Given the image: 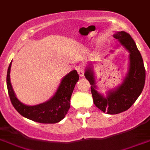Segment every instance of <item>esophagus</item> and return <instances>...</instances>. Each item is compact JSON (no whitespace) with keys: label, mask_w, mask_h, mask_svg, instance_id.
Listing matches in <instances>:
<instances>
[{"label":"esophagus","mask_w":150,"mask_h":150,"mask_svg":"<svg viewBox=\"0 0 150 150\" xmlns=\"http://www.w3.org/2000/svg\"><path fill=\"white\" fill-rule=\"evenodd\" d=\"M76 70H77L78 74L80 75V76H83L84 75V67L83 65H79L76 67Z\"/></svg>","instance_id":"1"}]
</instances>
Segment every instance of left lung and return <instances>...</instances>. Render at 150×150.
Instances as JSON below:
<instances>
[{
    "label": "left lung",
    "instance_id": "1",
    "mask_svg": "<svg viewBox=\"0 0 150 150\" xmlns=\"http://www.w3.org/2000/svg\"><path fill=\"white\" fill-rule=\"evenodd\" d=\"M114 38L117 39L130 52L128 73L121 85L113 90L108 91L107 96L104 97L96 89V81L92 67H87L84 74L91 85L94 104L101 111L109 115H116L129 109L141 94L146 80L143 58L130 34L124 31L117 32L114 35Z\"/></svg>",
    "mask_w": 150,
    "mask_h": 150
}]
</instances>
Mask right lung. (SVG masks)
I'll list each match as a JSON object with an SVG mask.
<instances>
[{
  "mask_svg": "<svg viewBox=\"0 0 150 150\" xmlns=\"http://www.w3.org/2000/svg\"><path fill=\"white\" fill-rule=\"evenodd\" d=\"M11 63L9 65L7 74V90L11 103L14 108L22 116L33 121L42 124H55L64 118L70 106V97L76 82L79 80V74L75 70L70 71L63 78L58 89L51 99L42 104L29 106L18 100L13 90L10 79Z\"/></svg>",
  "mask_w": 150,
  "mask_h": 150,
  "instance_id": "add662e5",
  "label": "right lung"
}]
</instances>
